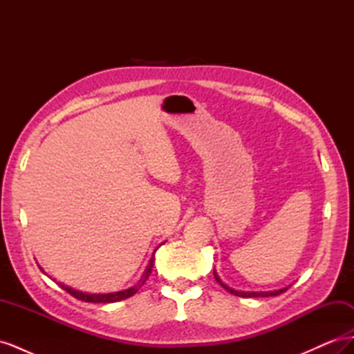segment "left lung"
I'll return each instance as SVG.
<instances>
[{"label": "left lung", "instance_id": "8db88e82", "mask_svg": "<svg viewBox=\"0 0 354 354\" xmlns=\"http://www.w3.org/2000/svg\"><path fill=\"white\" fill-rule=\"evenodd\" d=\"M214 277H216V281L226 289V291H229L230 294H233V295H236V297H242V298H255V297H274V295H279V294H282V292H285L286 289L291 286H286V288H282V289H276V291H261V292H255V291H238V289H233V288H230L229 285H226L224 283L220 277H218V274H217V272L214 270Z\"/></svg>", "mask_w": 354, "mask_h": 354}]
</instances>
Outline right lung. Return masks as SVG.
I'll list each match as a JSON object with an SVG mask.
<instances>
[{
	"label": "right lung",
	"instance_id": "1",
	"mask_svg": "<svg viewBox=\"0 0 354 354\" xmlns=\"http://www.w3.org/2000/svg\"><path fill=\"white\" fill-rule=\"evenodd\" d=\"M164 243V242H162ZM158 250V248H156ZM156 250L153 251L151 260H149V264L146 266V270L142 276V279L138 281L136 285L130 286L128 289H124V291H118V292H109V294H88V292H82V291H77V289H73L68 285H63L59 282V285L65 289L66 292H69L72 297L81 299V301H85V303H116V301H121V299H125V298H130L133 297L138 289L142 288V285H145V282L147 281V277L151 276L152 273V269H153V264H155V252ZM41 269V267H39ZM42 270V269H41ZM44 272V270H42Z\"/></svg>",
	"mask_w": 354,
	"mask_h": 354
}]
</instances>
